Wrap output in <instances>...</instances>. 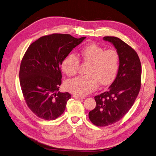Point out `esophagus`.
Returning <instances> with one entry per match:
<instances>
[{"mask_svg":"<svg viewBox=\"0 0 156 156\" xmlns=\"http://www.w3.org/2000/svg\"><path fill=\"white\" fill-rule=\"evenodd\" d=\"M73 97L76 99H84L83 97H81L80 96H77V95H73Z\"/></svg>","mask_w":156,"mask_h":156,"instance_id":"1","label":"esophagus"}]
</instances>
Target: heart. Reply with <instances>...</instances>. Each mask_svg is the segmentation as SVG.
<instances>
[{"label": "heart", "instance_id": "b5f03b06", "mask_svg": "<svg viewBox=\"0 0 156 156\" xmlns=\"http://www.w3.org/2000/svg\"><path fill=\"white\" fill-rule=\"evenodd\" d=\"M79 58L89 63L87 76H78L65 82L67 91L78 96H85L93 93L101 85L113 82L119 67V56L113 49L105 50L96 43L85 45L79 51ZM80 66L79 59L74 54L65 56L61 69L69 76L76 74Z\"/></svg>", "mask_w": 156, "mask_h": 156}]
</instances>
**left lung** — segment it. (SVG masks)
Listing matches in <instances>:
<instances>
[{"instance_id":"left-lung-1","label":"left lung","mask_w":156,"mask_h":156,"mask_svg":"<svg viewBox=\"0 0 156 156\" xmlns=\"http://www.w3.org/2000/svg\"><path fill=\"white\" fill-rule=\"evenodd\" d=\"M103 39L117 49L119 67L107 91L94 97L97 105L89 113V118L97 126L117 122L128 113L139 93L142 71L139 58L131 47L116 37L105 36Z\"/></svg>"}]
</instances>
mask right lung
Here are the masks:
<instances>
[{"mask_svg": "<svg viewBox=\"0 0 156 156\" xmlns=\"http://www.w3.org/2000/svg\"><path fill=\"white\" fill-rule=\"evenodd\" d=\"M85 37L53 34L39 38L30 45L21 61L20 85L28 108L38 117L55 120L64 112L69 93H60V66L65 56Z\"/></svg>", "mask_w": 156, "mask_h": 156, "instance_id": "right-lung-1", "label": "right lung"}]
</instances>
